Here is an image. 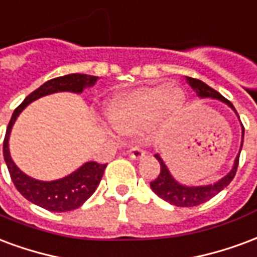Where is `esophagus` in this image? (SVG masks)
Segmentation results:
<instances>
[{
  "label": "esophagus",
  "instance_id": "34e87169",
  "mask_svg": "<svg viewBox=\"0 0 257 257\" xmlns=\"http://www.w3.org/2000/svg\"><path fill=\"white\" fill-rule=\"evenodd\" d=\"M128 156H130L133 160H141L142 157L145 156V151H142L141 148L134 147L128 151Z\"/></svg>",
  "mask_w": 257,
  "mask_h": 257
}]
</instances>
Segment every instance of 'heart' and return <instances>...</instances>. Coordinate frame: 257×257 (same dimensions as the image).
I'll return each mask as SVG.
<instances>
[{
	"label": "heart",
	"mask_w": 257,
	"mask_h": 257,
	"mask_svg": "<svg viewBox=\"0 0 257 257\" xmlns=\"http://www.w3.org/2000/svg\"><path fill=\"white\" fill-rule=\"evenodd\" d=\"M186 95L175 85L141 86L121 91L105 106L106 120L123 136H131L148 126L163 128L183 109Z\"/></svg>",
	"instance_id": "1"
}]
</instances>
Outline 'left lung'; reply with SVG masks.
<instances>
[{
    "instance_id": "left-lung-1",
    "label": "left lung",
    "mask_w": 257,
    "mask_h": 257,
    "mask_svg": "<svg viewBox=\"0 0 257 257\" xmlns=\"http://www.w3.org/2000/svg\"><path fill=\"white\" fill-rule=\"evenodd\" d=\"M186 83L196 91V94L200 98H212V100L224 102L226 105L230 106L234 110V113L239 119L238 113H237V110H235L233 104L228 100H226L223 95L218 93L216 90H213L207 83H204L203 80L186 76ZM241 130H242V133H241L242 136H241V147H239L238 155H237L235 160H234L231 170L223 178H220L219 181H216L215 183H211V185H198V186L183 185V183L178 182L177 179L172 177V174L170 172L167 166H166V163L162 159V156L159 153H156L155 157H156L157 162L160 163V174H159V177L153 182H151V189L156 193L159 197L163 198L164 201H167L171 205H175V207H194V205H198V204H203L208 201V200H211L213 196H216L219 192H222L228 183L233 181L234 175L237 172L239 153H241L242 142H244V126H242V123H241Z\"/></svg>"
}]
</instances>
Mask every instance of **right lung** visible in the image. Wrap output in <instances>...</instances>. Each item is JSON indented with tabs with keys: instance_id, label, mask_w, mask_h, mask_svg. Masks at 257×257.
<instances>
[{
	"instance_id": "right-lung-1",
	"label": "right lung",
	"mask_w": 257,
	"mask_h": 257,
	"mask_svg": "<svg viewBox=\"0 0 257 257\" xmlns=\"http://www.w3.org/2000/svg\"><path fill=\"white\" fill-rule=\"evenodd\" d=\"M98 76L86 74H71L54 78L29 94L20 105L15 109L9 120L5 140H4V159L12 178V182L24 198H27L35 205L45 208L52 212H67L79 208L86 200L95 192L97 186L104 175L106 164H98L95 162H86L78 170L65 177L54 181H39L24 174L15 164L9 152V137L15 121L24 108L45 95L54 94L59 91H69L80 94L85 89H90L95 85Z\"/></svg>"
}]
</instances>
